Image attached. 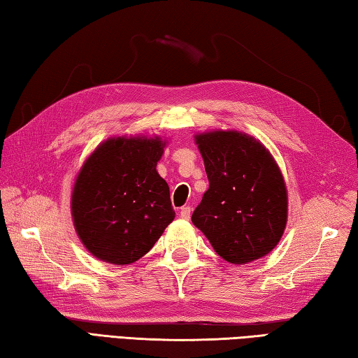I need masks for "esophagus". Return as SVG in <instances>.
<instances>
[{
  "instance_id": "esophagus-1",
  "label": "esophagus",
  "mask_w": 358,
  "mask_h": 358,
  "mask_svg": "<svg viewBox=\"0 0 358 358\" xmlns=\"http://www.w3.org/2000/svg\"><path fill=\"white\" fill-rule=\"evenodd\" d=\"M190 215H192V208L188 207V206H185V207H182V208H180L179 217H180L182 220H190Z\"/></svg>"
}]
</instances>
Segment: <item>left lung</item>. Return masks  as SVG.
Wrapping results in <instances>:
<instances>
[{
  "mask_svg": "<svg viewBox=\"0 0 358 358\" xmlns=\"http://www.w3.org/2000/svg\"><path fill=\"white\" fill-rule=\"evenodd\" d=\"M208 190L192 215L221 259L245 265L278 246L287 227L288 193L278 162L240 131L194 134Z\"/></svg>",
  "mask_w": 358,
  "mask_h": 358,
  "instance_id": "1",
  "label": "left lung"
}]
</instances>
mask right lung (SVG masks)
<instances>
[{"label":"right lung","mask_w":358,"mask_h":358,"mask_svg":"<svg viewBox=\"0 0 358 358\" xmlns=\"http://www.w3.org/2000/svg\"><path fill=\"white\" fill-rule=\"evenodd\" d=\"M168 141L160 136L109 137L84 160L71 190V218L93 257L131 265L176 217L157 173Z\"/></svg>","instance_id":"add662e5"}]
</instances>
